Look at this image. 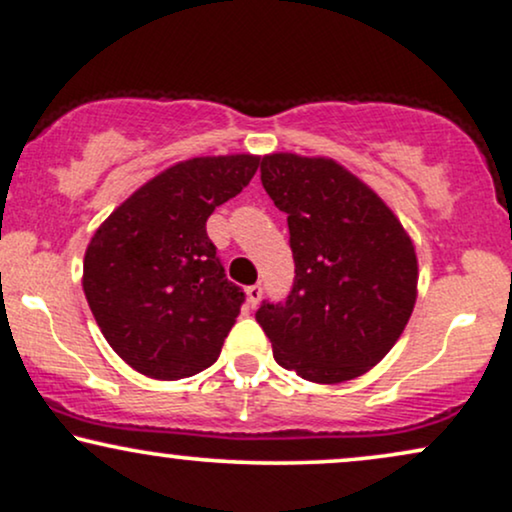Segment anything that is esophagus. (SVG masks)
Segmentation results:
<instances>
[{
	"label": "esophagus",
	"mask_w": 512,
	"mask_h": 512,
	"mask_svg": "<svg viewBox=\"0 0 512 512\" xmlns=\"http://www.w3.org/2000/svg\"><path fill=\"white\" fill-rule=\"evenodd\" d=\"M261 296H263V289H261V285H251V287H246V301H249V306H251V308H256V306H258V301H261Z\"/></svg>",
	"instance_id": "obj_1"
}]
</instances>
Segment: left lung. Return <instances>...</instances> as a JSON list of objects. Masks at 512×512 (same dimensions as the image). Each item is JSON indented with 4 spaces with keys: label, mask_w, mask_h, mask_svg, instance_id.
I'll list each match as a JSON object with an SVG mask.
<instances>
[{
    "label": "left lung",
    "mask_w": 512,
    "mask_h": 512,
    "mask_svg": "<svg viewBox=\"0 0 512 512\" xmlns=\"http://www.w3.org/2000/svg\"><path fill=\"white\" fill-rule=\"evenodd\" d=\"M261 182L287 213L294 256L292 292L256 311L275 361L318 384L365 375L413 313L418 258L408 232L365 182L332 159L268 154Z\"/></svg>",
    "instance_id": "8db88e82"
}]
</instances>
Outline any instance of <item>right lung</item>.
Returning <instances> with one entry per match:
<instances>
[{"label":"right lung","instance_id":"add662e5","mask_svg":"<svg viewBox=\"0 0 512 512\" xmlns=\"http://www.w3.org/2000/svg\"><path fill=\"white\" fill-rule=\"evenodd\" d=\"M261 156H199L151 178L94 232L82 289L130 368L182 380L218 361L244 304L206 220L254 178Z\"/></svg>","mask_w":512,"mask_h":512}]
</instances>
